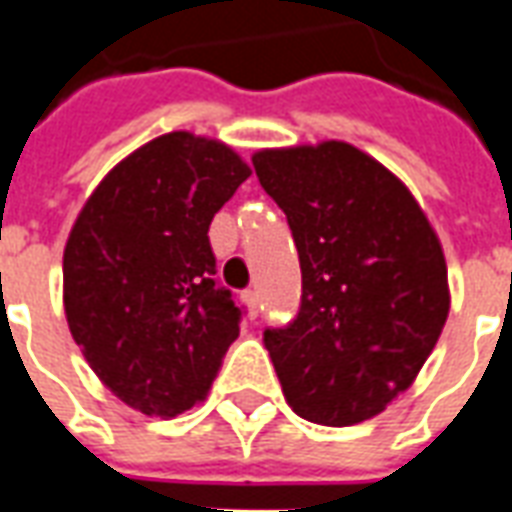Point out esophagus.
<instances>
[{"label":"esophagus","mask_w":512,"mask_h":512,"mask_svg":"<svg viewBox=\"0 0 512 512\" xmlns=\"http://www.w3.org/2000/svg\"><path fill=\"white\" fill-rule=\"evenodd\" d=\"M244 299H246V304H249V310H252V315H255V312H257V304H260V293H257V288H249V290H246Z\"/></svg>","instance_id":"34e87169"}]
</instances>
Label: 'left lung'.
<instances>
[{
  "label": "left lung",
  "mask_w": 512,
  "mask_h": 512,
  "mask_svg": "<svg viewBox=\"0 0 512 512\" xmlns=\"http://www.w3.org/2000/svg\"><path fill=\"white\" fill-rule=\"evenodd\" d=\"M252 164L301 263L296 321L263 332L285 400L329 428L376 417L414 384L447 321L439 235L406 183L348 142L266 147Z\"/></svg>",
  "instance_id": "obj_1"
}]
</instances>
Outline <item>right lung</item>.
<instances>
[{
	"mask_svg": "<svg viewBox=\"0 0 512 512\" xmlns=\"http://www.w3.org/2000/svg\"><path fill=\"white\" fill-rule=\"evenodd\" d=\"M249 175L230 145L172 131L109 169L73 222L68 329L101 384L147 417L202 403L238 337L208 227Z\"/></svg>",
	"mask_w": 512,
	"mask_h": 512,
	"instance_id": "add662e5",
	"label": "right lung"
}]
</instances>
